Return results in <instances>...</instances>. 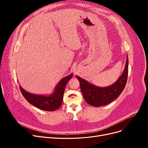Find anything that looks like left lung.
<instances>
[{
	"mask_svg": "<svg viewBox=\"0 0 148 148\" xmlns=\"http://www.w3.org/2000/svg\"><path fill=\"white\" fill-rule=\"evenodd\" d=\"M128 73V58L122 75L115 83L107 87H98L78 75H76L80 84V89L85 101L90 105L100 107L110 103L117 98L125 87Z\"/></svg>",
	"mask_w": 148,
	"mask_h": 148,
	"instance_id": "1",
	"label": "left lung"
}]
</instances>
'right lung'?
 <instances>
[{"mask_svg":"<svg viewBox=\"0 0 148 148\" xmlns=\"http://www.w3.org/2000/svg\"><path fill=\"white\" fill-rule=\"evenodd\" d=\"M73 75L71 73L62 79L54 88V92L49 95L32 94L23 89L21 86L20 89L23 97L30 104L42 110L54 111L61 106L65 86Z\"/></svg>","mask_w":148,"mask_h":148,"instance_id":"right-lung-1","label":"right lung"}]
</instances>
